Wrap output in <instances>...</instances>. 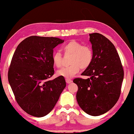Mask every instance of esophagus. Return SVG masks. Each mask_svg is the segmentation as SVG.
Instances as JSON below:
<instances>
[{
	"label": "esophagus",
	"instance_id": "obj_1",
	"mask_svg": "<svg viewBox=\"0 0 134 134\" xmlns=\"http://www.w3.org/2000/svg\"><path fill=\"white\" fill-rule=\"evenodd\" d=\"M65 81H66L67 83L69 84V83H70V82H72V81H71V79H69V78H66V79H65Z\"/></svg>",
	"mask_w": 134,
	"mask_h": 134
}]
</instances>
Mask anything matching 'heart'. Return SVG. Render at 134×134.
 Instances as JSON below:
<instances>
[{
    "mask_svg": "<svg viewBox=\"0 0 134 134\" xmlns=\"http://www.w3.org/2000/svg\"><path fill=\"white\" fill-rule=\"evenodd\" d=\"M63 50L66 54H71L69 66L64 67L57 71V74L65 78H71L80 70L86 69L93 61V53L89 46H82L81 43L71 41L63 46ZM52 61L56 67L63 65V56L60 52H54L52 55Z\"/></svg>",
    "mask_w": 134,
    "mask_h": 134,
    "instance_id": "heart-1",
    "label": "heart"
}]
</instances>
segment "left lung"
I'll return each mask as SVG.
<instances>
[{
    "label": "left lung",
    "instance_id": "8db88e82",
    "mask_svg": "<svg viewBox=\"0 0 134 134\" xmlns=\"http://www.w3.org/2000/svg\"><path fill=\"white\" fill-rule=\"evenodd\" d=\"M93 53V61L81 75L75 78L78 89L76 99L80 107L92 116H99L110 110L121 93L124 71L114 44L101 34L89 35Z\"/></svg>",
    "mask_w": 134,
    "mask_h": 134
}]
</instances>
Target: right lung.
Masks as SVG:
<instances>
[{"instance_id":"1","label":"right lung","mask_w":134,"mask_h":134,"mask_svg":"<svg viewBox=\"0 0 134 134\" xmlns=\"http://www.w3.org/2000/svg\"><path fill=\"white\" fill-rule=\"evenodd\" d=\"M64 42L58 37L32 36L22 41L13 54L9 83L17 103L32 116L49 114L66 86L64 76L49 80L54 72L53 48Z\"/></svg>"}]
</instances>
